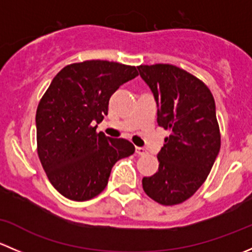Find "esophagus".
Returning <instances> with one entry per match:
<instances>
[{"label":"esophagus","mask_w":252,"mask_h":252,"mask_svg":"<svg viewBox=\"0 0 252 252\" xmlns=\"http://www.w3.org/2000/svg\"><path fill=\"white\" fill-rule=\"evenodd\" d=\"M135 152L136 155H139V156H144V155L147 154V151L144 149V147H139V146L135 147Z\"/></svg>","instance_id":"1"}]
</instances>
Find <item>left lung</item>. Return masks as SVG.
<instances>
[{"label":"left lung","mask_w":252,"mask_h":252,"mask_svg":"<svg viewBox=\"0 0 252 252\" xmlns=\"http://www.w3.org/2000/svg\"><path fill=\"white\" fill-rule=\"evenodd\" d=\"M157 103V123L169 130L158 171L142 178L147 196L164 206L184 202L210 174L220 149L216 103L196 77L172 64L139 65Z\"/></svg>","instance_id":"obj_1"}]
</instances>
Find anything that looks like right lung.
Here are the masks:
<instances>
[{
    "label": "right lung",
    "mask_w": 252,
    "mask_h": 252,
    "mask_svg": "<svg viewBox=\"0 0 252 252\" xmlns=\"http://www.w3.org/2000/svg\"><path fill=\"white\" fill-rule=\"evenodd\" d=\"M138 75L135 67L117 62L73 63L58 72L40 100L37 155L51 184L67 199L97 196L114 163L135 151L130 141L108 138L96 128L107 116L113 93Z\"/></svg>",
    "instance_id": "right-lung-1"
}]
</instances>
